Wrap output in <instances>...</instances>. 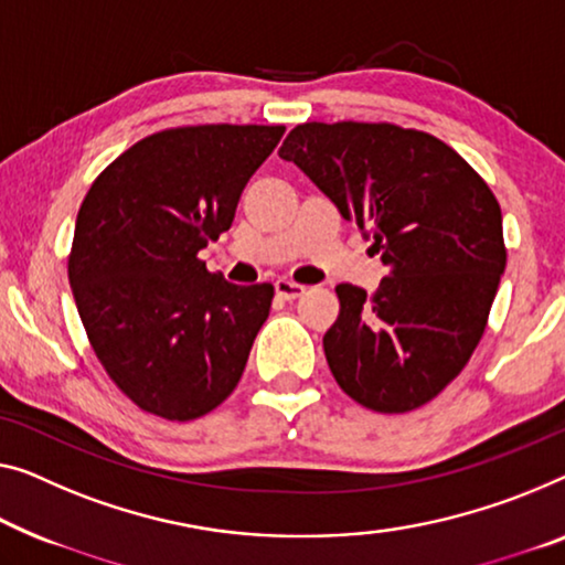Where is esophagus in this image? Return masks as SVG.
<instances>
[{
	"instance_id": "esophagus-1",
	"label": "esophagus",
	"mask_w": 565,
	"mask_h": 565,
	"mask_svg": "<svg viewBox=\"0 0 565 565\" xmlns=\"http://www.w3.org/2000/svg\"><path fill=\"white\" fill-rule=\"evenodd\" d=\"M274 289H276V294H279L281 299L291 301V299H299L301 294L307 291V286H301V284H297V281H289V279H279V281L274 284Z\"/></svg>"
}]
</instances>
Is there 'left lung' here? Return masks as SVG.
Masks as SVG:
<instances>
[{
	"mask_svg": "<svg viewBox=\"0 0 565 565\" xmlns=\"http://www.w3.org/2000/svg\"><path fill=\"white\" fill-rule=\"evenodd\" d=\"M279 157L388 266L375 294L334 289L340 317L324 334L334 381L377 414L424 406L484 334L508 260L498 198L449 145L395 124H299Z\"/></svg>",
	"mask_w": 565,
	"mask_h": 565,
	"instance_id": "1",
	"label": "left lung"
}]
</instances>
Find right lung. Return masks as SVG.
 I'll return each mask as SVG.
<instances>
[{
	"label": "right lung",
	"instance_id": "add662e5",
	"mask_svg": "<svg viewBox=\"0 0 565 565\" xmlns=\"http://www.w3.org/2000/svg\"><path fill=\"white\" fill-rule=\"evenodd\" d=\"M284 126L157 131L90 184L67 279L100 365L147 414L192 420L238 385L274 286H238L198 254L231 228Z\"/></svg>",
	"mask_w": 565,
	"mask_h": 565
}]
</instances>
